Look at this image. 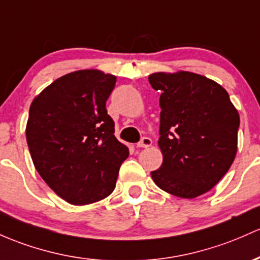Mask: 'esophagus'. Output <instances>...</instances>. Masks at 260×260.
I'll list each match as a JSON object with an SVG mask.
<instances>
[{"mask_svg":"<svg viewBox=\"0 0 260 260\" xmlns=\"http://www.w3.org/2000/svg\"><path fill=\"white\" fill-rule=\"evenodd\" d=\"M150 145H152V139L148 138V137H143V138L138 142L137 147L138 148H149Z\"/></svg>","mask_w":260,"mask_h":260,"instance_id":"obj_1","label":"esophagus"}]
</instances>
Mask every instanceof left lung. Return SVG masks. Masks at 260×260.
<instances>
[{"label":"left lung","instance_id":"8db88e82","mask_svg":"<svg viewBox=\"0 0 260 260\" xmlns=\"http://www.w3.org/2000/svg\"><path fill=\"white\" fill-rule=\"evenodd\" d=\"M160 91L162 164L152 179L161 190L193 199L212 189L237 153L239 115L227 91L212 80L189 71L149 75Z\"/></svg>","mask_w":260,"mask_h":260}]
</instances>
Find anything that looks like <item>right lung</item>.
I'll use <instances>...</instances> for the list:
<instances>
[{"mask_svg": "<svg viewBox=\"0 0 260 260\" xmlns=\"http://www.w3.org/2000/svg\"><path fill=\"white\" fill-rule=\"evenodd\" d=\"M116 76L79 70L50 84L33 100L25 136L37 172L73 205L107 198L128 148L115 137L106 101Z\"/></svg>", "mask_w": 260, "mask_h": 260, "instance_id": "1", "label": "right lung"}]
</instances>
